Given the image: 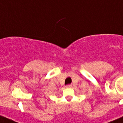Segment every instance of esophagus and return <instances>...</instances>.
<instances>
[{"mask_svg": "<svg viewBox=\"0 0 123 123\" xmlns=\"http://www.w3.org/2000/svg\"><path fill=\"white\" fill-rule=\"evenodd\" d=\"M66 88H71L72 87V85H66V86H65Z\"/></svg>", "mask_w": 123, "mask_h": 123, "instance_id": "34e87169", "label": "esophagus"}]
</instances>
